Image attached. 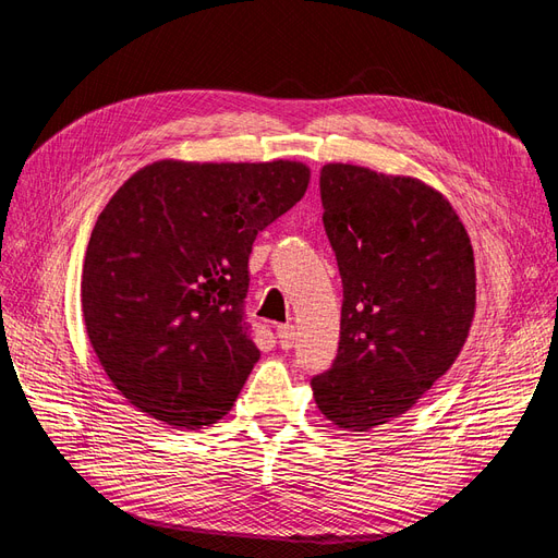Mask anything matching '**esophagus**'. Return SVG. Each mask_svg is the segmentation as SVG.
<instances>
[{"label":"esophagus","instance_id":"esophagus-1","mask_svg":"<svg viewBox=\"0 0 558 558\" xmlns=\"http://www.w3.org/2000/svg\"><path fill=\"white\" fill-rule=\"evenodd\" d=\"M277 340L281 344V349H291L295 344V326H291V324L277 326Z\"/></svg>","mask_w":558,"mask_h":558}]
</instances>
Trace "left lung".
Segmentation results:
<instances>
[{"mask_svg":"<svg viewBox=\"0 0 558 558\" xmlns=\"http://www.w3.org/2000/svg\"><path fill=\"white\" fill-rule=\"evenodd\" d=\"M318 185L344 300L340 349L312 391L337 428L365 433L408 412L459 359L475 256L459 214L424 181L330 162Z\"/></svg>","mask_w":558,"mask_h":558,"instance_id":"obj_1","label":"left lung"}]
</instances>
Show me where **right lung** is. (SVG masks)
Segmentation results:
<instances>
[{
    "instance_id": "obj_1",
    "label": "right lung",
    "mask_w": 558,
    "mask_h": 558,
    "mask_svg": "<svg viewBox=\"0 0 558 558\" xmlns=\"http://www.w3.org/2000/svg\"><path fill=\"white\" fill-rule=\"evenodd\" d=\"M307 183L293 160H158L113 193L81 305L107 377L140 412L189 430L228 414L260 359L244 318L251 246Z\"/></svg>"
}]
</instances>
